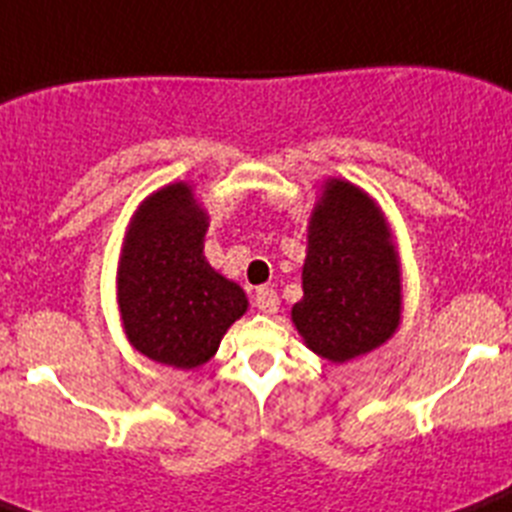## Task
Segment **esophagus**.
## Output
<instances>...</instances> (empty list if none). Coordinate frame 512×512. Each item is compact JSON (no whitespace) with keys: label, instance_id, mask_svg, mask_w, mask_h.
Returning a JSON list of instances; mask_svg holds the SVG:
<instances>
[{"label":"esophagus","instance_id":"obj_1","mask_svg":"<svg viewBox=\"0 0 512 512\" xmlns=\"http://www.w3.org/2000/svg\"><path fill=\"white\" fill-rule=\"evenodd\" d=\"M255 306L260 308L262 313H275L280 308V298L273 288H260L255 296Z\"/></svg>","mask_w":512,"mask_h":512}]
</instances>
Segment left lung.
Wrapping results in <instances>:
<instances>
[{
	"instance_id": "left-lung-1",
	"label": "left lung",
	"mask_w": 512,
	"mask_h": 512,
	"mask_svg": "<svg viewBox=\"0 0 512 512\" xmlns=\"http://www.w3.org/2000/svg\"><path fill=\"white\" fill-rule=\"evenodd\" d=\"M301 280L290 319L313 354L342 365L393 339L403 319L400 257L370 193L326 178L308 219Z\"/></svg>"
}]
</instances>
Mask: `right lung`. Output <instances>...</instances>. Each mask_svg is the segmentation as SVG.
I'll return each instance as SVG.
<instances>
[{
    "label": "right lung",
    "instance_id": "1",
    "mask_svg": "<svg viewBox=\"0 0 512 512\" xmlns=\"http://www.w3.org/2000/svg\"><path fill=\"white\" fill-rule=\"evenodd\" d=\"M209 214L186 181L150 193L132 214L117 267L127 342L160 365L196 370L247 313L245 290L204 255Z\"/></svg>",
    "mask_w": 512,
    "mask_h": 512
}]
</instances>
